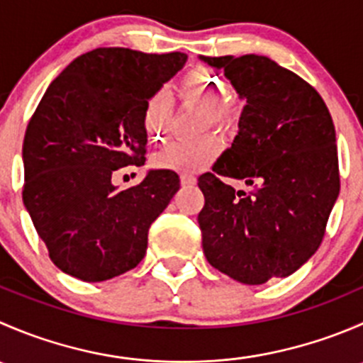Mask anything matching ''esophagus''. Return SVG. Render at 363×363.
Returning <instances> with one entry per match:
<instances>
[{
    "label": "esophagus",
    "mask_w": 363,
    "mask_h": 363,
    "mask_svg": "<svg viewBox=\"0 0 363 363\" xmlns=\"http://www.w3.org/2000/svg\"><path fill=\"white\" fill-rule=\"evenodd\" d=\"M195 181H196V179L193 177V175H189V174H182L181 175V184L182 186H193V184H195Z\"/></svg>",
    "instance_id": "1"
}]
</instances>
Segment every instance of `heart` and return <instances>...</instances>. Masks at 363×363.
I'll return each mask as SVG.
<instances>
[{
    "instance_id": "b5f03b06",
    "label": "heart",
    "mask_w": 363,
    "mask_h": 363,
    "mask_svg": "<svg viewBox=\"0 0 363 363\" xmlns=\"http://www.w3.org/2000/svg\"><path fill=\"white\" fill-rule=\"evenodd\" d=\"M182 89L193 94L203 104L212 105L211 113L214 123L219 126H232L237 121V108L232 101H219L225 96V86L218 77L208 72H200L188 75L182 80ZM168 113V98L163 93L152 94L145 104L142 112V124L144 130L152 140H160L163 137L164 121ZM219 144L216 138L207 137L196 142H179L168 144L158 151L152 158L155 167L175 172H195L205 167L208 161L218 156Z\"/></svg>"
}]
</instances>
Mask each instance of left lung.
Returning a JSON list of instances; mask_svg holds the SVG:
<instances>
[{
    "label": "left lung",
    "mask_w": 363,
    "mask_h": 363,
    "mask_svg": "<svg viewBox=\"0 0 363 363\" xmlns=\"http://www.w3.org/2000/svg\"><path fill=\"white\" fill-rule=\"evenodd\" d=\"M240 100L239 135L199 177L207 262L244 284L288 277L320 247L339 196L335 128L314 87L267 56L205 57ZM244 178L251 194L217 176Z\"/></svg>",
    "instance_id": "8db88e82"
}]
</instances>
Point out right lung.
Here are the masks:
<instances>
[{"label":"right lung","mask_w":363,"mask_h":363,"mask_svg":"<svg viewBox=\"0 0 363 363\" xmlns=\"http://www.w3.org/2000/svg\"><path fill=\"white\" fill-rule=\"evenodd\" d=\"M188 61L182 52L94 49L73 60L43 94L24 135L23 202L54 265L86 283L135 269L149 226L179 191L172 170H147L128 189L112 174L144 164L142 112Z\"/></svg>","instance_id":"obj_1"}]
</instances>
